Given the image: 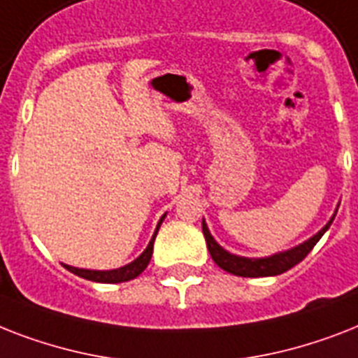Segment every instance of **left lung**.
Listing matches in <instances>:
<instances>
[{
	"label": "left lung",
	"instance_id": "left-lung-1",
	"mask_svg": "<svg viewBox=\"0 0 358 358\" xmlns=\"http://www.w3.org/2000/svg\"><path fill=\"white\" fill-rule=\"evenodd\" d=\"M334 215H336V213H334ZM334 215L331 217V221H329L316 236H312L308 241L297 245L294 249L284 250V252L266 256V258H245V256L230 255L229 250H224L223 247L213 239V236L210 234V230H208L204 221H202V232H204L208 250H210L213 262H215L221 269L232 273V275H238V277H273V275H280V273L288 271V269H292L294 266H297V264L314 249V245L320 241V238L327 232L331 223L334 221Z\"/></svg>",
	"mask_w": 358,
	"mask_h": 358
}]
</instances>
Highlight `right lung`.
Here are the masks:
<instances>
[{"instance_id":"right-lung-1","label":"right lung","mask_w":358,"mask_h":358,"mask_svg":"<svg viewBox=\"0 0 358 358\" xmlns=\"http://www.w3.org/2000/svg\"><path fill=\"white\" fill-rule=\"evenodd\" d=\"M163 219H165V215L159 219V223H157L156 227V232H154V236H152L148 247L143 250V255H141L139 258H135V260L131 262V264H128V266L119 267V269H111V271H94V269H80V267H72V266H64V267H66L70 273H74V275H78V277L81 278H87V280H92V282L115 284V282H126V280H131V278L139 277L141 273L146 269V266H148V262H150L152 250H154V239H156L157 230H159V224L163 223Z\"/></svg>"}]
</instances>
